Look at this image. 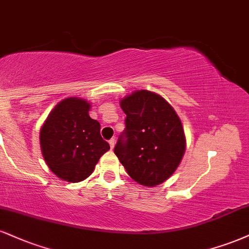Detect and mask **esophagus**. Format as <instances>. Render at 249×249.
<instances>
[{"mask_svg": "<svg viewBox=\"0 0 249 249\" xmlns=\"http://www.w3.org/2000/svg\"><path fill=\"white\" fill-rule=\"evenodd\" d=\"M115 138H112V139H110L109 140V143H110V147H111V148H113V147H115Z\"/></svg>", "mask_w": 249, "mask_h": 249, "instance_id": "34e87169", "label": "esophagus"}]
</instances>
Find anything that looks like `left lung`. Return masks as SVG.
<instances>
[{
	"label": "left lung",
	"instance_id": "left-lung-1",
	"mask_svg": "<svg viewBox=\"0 0 249 249\" xmlns=\"http://www.w3.org/2000/svg\"><path fill=\"white\" fill-rule=\"evenodd\" d=\"M125 130L115 154L138 183L154 187L173 175L185 151L182 123L160 95L138 90L121 102Z\"/></svg>",
	"mask_w": 249,
	"mask_h": 249
}]
</instances>
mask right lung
<instances>
[{
  "instance_id": "obj_1",
  "label": "right lung",
  "mask_w": 249,
  "mask_h": 249,
  "mask_svg": "<svg viewBox=\"0 0 249 249\" xmlns=\"http://www.w3.org/2000/svg\"><path fill=\"white\" fill-rule=\"evenodd\" d=\"M89 107L81 98H66L51 111L40 130L47 166L59 178L71 183L88 178L110 149L101 137L100 123L89 116Z\"/></svg>"
}]
</instances>
